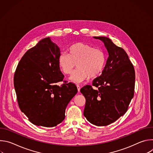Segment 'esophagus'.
<instances>
[{
  "label": "esophagus",
  "mask_w": 153,
  "mask_h": 153,
  "mask_svg": "<svg viewBox=\"0 0 153 153\" xmlns=\"http://www.w3.org/2000/svg\"><path fill=\"white\" fill-rule=\"evenodd\" d=\"M77 91H78V92H79L80 90V86L77 85Z\"/></svg>",
  "instance_id": "1"
}]
</instances>
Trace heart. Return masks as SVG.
<instances>
[{"mask_svg":"<svg viewBox=\"0 0 153 153\" xmlns=\"http://www.w3.org/2000/svg\"><path fill=\"white\" fill-rule=\"evenodd\" d=\"M105 62L104 54L99 48L83 43H77L71 46L68 54L63 53L59 59L61 71L70 74L77 65L78 68L74 71L70 80L80 83L88 78L94 79L102 73Z\"/></svg>","mask_w":153,"mask_h":153,"instance_id":"heart-1","label":"heart"}]
</instances>
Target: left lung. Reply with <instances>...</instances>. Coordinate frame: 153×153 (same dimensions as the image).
<instances>
[{
  "label": "left lung",
  "instance_id": "left-lung-1",
  "mask_svg": "<svg viewBox=\"0 0 153 153\" xmlns=\"http://www.w3.org/2000/svg\"><path fill=\"white\" fill-rule=\"evenodd\" d=\"M104 43L108 58L102 74L80 92L86 99L83 115L91 123L102 126L116 121L126 112L134 96L135 71L125 51L106 37H93Z\"/></svg>",
  "mask_w": 153,
  "mask_h": 153
}]
</instances>
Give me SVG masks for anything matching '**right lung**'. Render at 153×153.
<instances>
[{"label": "right lung", "mask_w": 153, "mask_h": 153, "mask_svg": "<svg viewBox=\"0 0 153 153\" xmlns=\"http://www.w3.org/2000/svg\"><path fill=\"white\" fill-rule=\"evenodd\" d=\"M60 56L59 47L46 37L28 50L17 67L14 85L18 104L35 125L53 127L60 123L68 103L77 93L72 83L56 85L64 77Z\"/></svg>", "instance_id": "add662e5"}]
</instances>
